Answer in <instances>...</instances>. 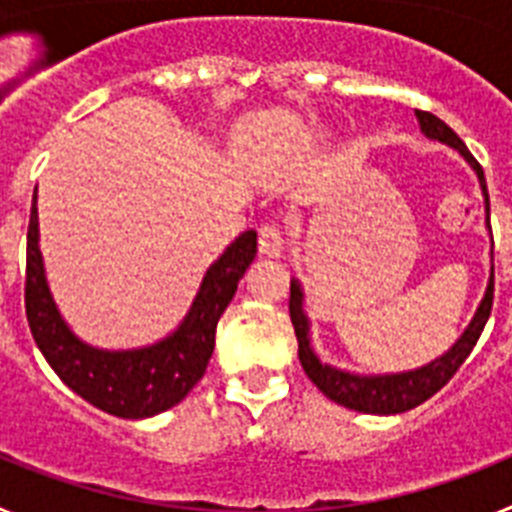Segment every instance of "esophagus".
I'll use <instances>...</instances> for the list:
<instances>
[{"mask_svg": "<svg viewBox=\"0 0 512 512\" xmlns=\"http://www.w3.org/2000/svg\"><path fill=\"white\" fill-rule=\"evenodd\" d=\"M284 251V235L279 230V225L266 223L259 230V253L261 256H269V259H277Z\"/></svg>", "mask_w": 512, "mask_h": 512, "instance_id": "obj_1", "label": "esophagus"}]
</instances>
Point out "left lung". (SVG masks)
<instances>
[{"mask_svg":"<svg viewBox=\"0 0 512 512\" xmlns=\"http://www.w3.org/2000/svg\"><path fill=\"white\" fill-rule=\"evenodd\" d=\"M415 117H418L420 133H423L425 138L438 140L443 146L454 148V151L472 166V171L479 179L482 197H485V223L487 230H490V194H487L485 171L477 164V158H474L472 153H469V148L461 143L459 135H456L446 122L438 120L436 115L415 110ZM492 289H495V266H490V279H487L485 295L479 300L474 318L469 320L464 333L456 338V343L446 351V354L428 361V364L418 366V369H408V372L356 374L348 372V369H338V366L333 364H325V361L320 359L315 346H312V325L305 312V289H302L300 279H292V287H289V318H292V325H295L297 346H300L297 356H300V364L302 369H305L307 377H310V382L315 384L328 400L338 402L343 408L369 415L405 413V410L418 408L420 402H425L428 397L436 395L443 384L449 382V379L459 372V366L467 361V356L472 354V348L477 346L479 336H482V330H485L487 325V318H490Z\"/></svg>","mask_w":512,"mask_h":512,"instance_id":"1","label":"left lung"}]
</instances>
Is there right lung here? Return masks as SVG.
<instances>
[{
	"label": "right lung",
	"instance_id": "obj_1",
	"mask_svg": "<svg viewBox=\"0 0 512 512\" xmlns=\"http://www.w3.org/2000/svg\"><path fill=\"white\" fill-rule=\"evenodd\" d=\"M256 256V230H246L212 261L187 315L169 336L140 348H99L63 320L45 277L38 228V187L27 225L25 312L40 354L66 387L117 418H153L174 408L205 374L215 351L217 320Z\"/></svg>",
	"mask_w": 512,
	"mask_h": 512
}]
</instances>
